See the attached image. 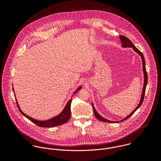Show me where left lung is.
I'll use <instances>...</instances> for the list:
<instances>
[{
  "mask_svg": "<svg viewBox=\"0 0 161 161\" xmlns=\"http://www.w3.org/2000/svg\"><path fill=\"white\" fill-rule=\"evenodd\" d=\"M119 39L121 40V46L123 47H132L133 49L138 54L141 56V59H142V69H143V73H144V85H143V87H142V94H141V99H140V102L138 105V106L136 107V108L130 114L128 115L126 117H125L124 119H123L122 120H120L119 121H123L126 119H128V118H130L131 116L138 110V108L141 107V105L142 103L143 100H144V95H145V91H146V86H147V72L146 70V63H145V59L144 58V56L142 54V53L138 49L137 47H136V46L133 45V43L131 42L130 40H129L128 38H127L126 37H125V36L123 35H120L119 36ZM92 107H93V114L95 116V117L99 119L101 121H103V122H107V123H118L119 121H111V120H108L105 118H103V116H102L101 115H100L97 110H95L93 103H92Z\"/></svg>",
  "mask_w": 161,
  "mask_h": 161,
  "instance_id": "obj_1",
  "label": "left lung"
}]
</instances>
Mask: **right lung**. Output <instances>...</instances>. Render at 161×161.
Returning <instances> with one entry per match:
<instances>
[{
	"label": "right lung",
	"mask_w": 161,
	"mask_h": 161,
	"mask_svg": "<svg viewBox=\"0 0 161 161\" xmlns=\"http://www.w3.org/2000/svg\"><path fill=\"white\" fill-rule=\"evenodd\" d=\"M82 89L81 86H80L77 90L74 92L72 96L75 94L77 92H78L80 89ZM13 91L14 93V89L13 88ZM15 95V100L17 102V105L18 107V108L19 110V111L20 112V113L22 115L25 116L26 118H27L28 119H30L31 122H33V123H35V125H38V126L40 127H43V128H51V127H55V126H58L59 125H61L65 123H66L70 118V115H71V112H70V105H71V102H72V99L69 100V101L68 102V103H66L64 108L63 109V110L57 116L49 119L47 120H44V121H40V120H38V119H35L27 115H26L25 114H24L23 112L22 111V110L20 109L19 105L18 103V102L17 100L15 95Z\"/></svg>",
	"instance_id": "1"
}]
</instances>
